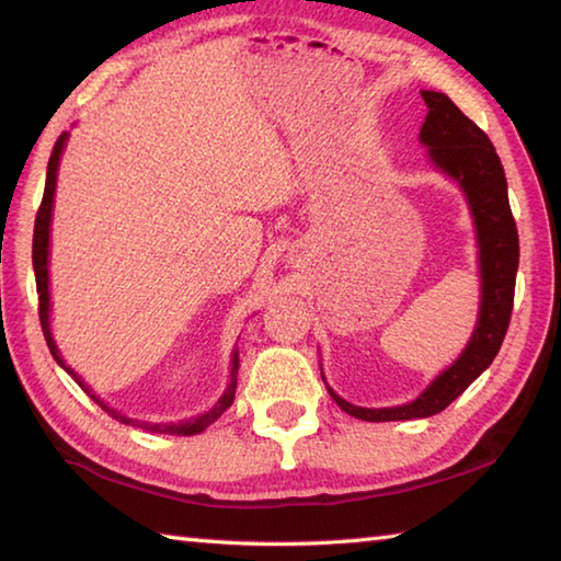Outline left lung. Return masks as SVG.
<instances>
[{
	"label": "left lung",
	"mask_w": 561,
	"mask_h": 561,
	"mask_svg": "<svg viewBox=\"0 0 561 561\" xmlns=\"http://www.w3.org/2000/svg\"><path fill=\"white\" fill-rule=\"evenodd\" d=\"M427 104L420 144L427 146L430 161L451 181H457L477 227L479 268H481V308L469 344L457 362L442 371L422 393L405 405L358 408L346 403L327 386L334 403L352 417L366 422L430 417L454 403L477 380L499 354L513 312L515 273L520 261L517 227L508 203V183L493 144L447 94L422 90ZM324 378V376H322Z\"/></svg>",
	"instance_id": "obj_1"
}]
</instances>
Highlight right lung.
<instances>
[{
    "instance_id": "right-lung-1",
    "label": "right lung",
    "mask_w": 561,
    "mask_h": 561,
    "mask_svg": "<svg viewBox=\"0 0 561 561\" xmlns=\"http://www.w3.org/2000/svg\"><path fill=\"white\" fill-rule=\"evenodd\" d=\"M66 141H68V134H60L56 146H53V153L48 158V173H46V190H44V199H41V207H38V215H36V225H34V251H31V256H34V273H36V290H38V317H41V327H44V336H46V344L50 348V354L56 362L66 368V371L78 380V386H82L88 390V396L98 403L104 412H110L114 420L124 422V425H134V427H144V430H151V432H161V435H197V432H203L205 427L213 425L217 417H221V412H225L231 403H234V393H237V371H239V354L234 348V354H231V378H229V386L225 390V396H221L215 408H209L203 415H197L193 420H183V422H141V420H134V417H126L122 412H116L112 408H107L102 403V400L92 393L90 386H84V380L72 371L70 366H66L62 362V356L58 352L56 342H53V334H50V322H48V312H50V295H48V244H50V213H53V195H56V181H58V163H60V153L66 149Z\"/></svg>"
}]
</instances>
